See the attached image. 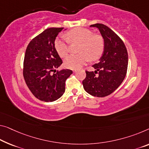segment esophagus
<instances>
[{
  "instance_id": "1",
  "label": "esophagus",
  "mask_w": 149,
  "mask_h": 149,
  "mask_svg": "<svg viewBox=\"0 0 149 149\" xmlns=\"http://www.w3.org/2000/svg\"><path fill=\"white\" fill-rule=\"evenodd\" d=\"M77 72V70H74V72Z\"/></svg>"
}]
</instances>
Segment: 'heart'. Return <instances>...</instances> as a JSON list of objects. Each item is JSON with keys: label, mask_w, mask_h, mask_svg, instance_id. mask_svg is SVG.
I'll return each instance as SVG.
<instances>
[{"label": "heart", "mask_w": 149, "mask_h": 149, "mask_svg": "<svg viewBox=\"0 0 149 149\" xmlns=\"http://www.w3.org/2000/svg\"><path fill=\"white\" fill-rule=\"evenodd\" d=\"M70 42H81L79 54H71L65 61V66L71 69L81 68L89 59L95 61L100 58L104 51V40L101 36L93 34L90 30L75 28L67 33ZM54 48L59 56L65 57L70 51L69 43L65 37L57 38L54 41Z\"/></svg>", "instance_id": "b5f03b06"}]
</instances>
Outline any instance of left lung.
I'll use <instances>...</instances> for the list:
<instances>
[{
  "instance_id": "1",
  "label": "left lung",
  "mask_w": 149,
  "mask_h": 149,
  "mask_svg": "<svg viewBox=\"0 0 149 149\" xmlns=\"http://www.w3.org/2000/svg\"><path fill=\"white\" fill-rule=\"evenodd\" d=\"M90 26L99 30L104 39V52L99 62L93 65L95 71L86 70L82 84L90 95L104 97L113 93L125 79L128 67L127 50L119 36L106 25L97 23Z\"/></svg>"
}]
</instances>
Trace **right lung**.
I'll return each instance as SVG.
<instances>
[{
    "label": "right lung",
    "instance_id": "add662e5",
    "mask_svg": "<svg viewBox=\"0 0 149 149\" xmlns=\"http://www.w3.org/2000/svg\"><path fill=\"white\" fill-rule=\"evenodd\" d=\"M63 29L45 30L29 42L25 52L24 81L33 95L42 101L52 102L61 97L66 80L72 73L69 69L55 72L63 61L54 48V41Z\"/></svg>",
    "mask_w": 149,
    "mask_h": 149
}]
</instances>
